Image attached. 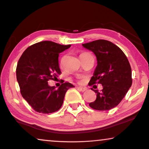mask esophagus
<instances>
[{
	"label": "esophagus",
	"instance_id": "1",
	"mask_svg": "<svg viewBox=\"0 0 149 149\" xmlns=\"http://www.w3.org/2000/svg\"><path fill=\"white\" fill-rule=\"evenodd\" d=\"M77 89H78L79 91H82V92H84L85 91H86V90H87V88H85V87H77Z\"/></svg>",
	"mask_w": 149,
	"mask_h": 149
}]
</instances>
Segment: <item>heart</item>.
Returning a JSON list of instances; mask_svg holds the SVG:
<instances>
[{
	"label": "heart",
	"instance_id": "heart-1",
	"mask_svg": "<svg viewBox=\"0 0 149 149\" xmlns=\"http://www.w3.org/2000/svg\"><path fill=\"white\" fill-rule=\"evenodd\" d=\"M84 54H86V53H82V54H81L80 55V56H82V55H83Z\"/></svg>",
	"mask_w": 149,
	"mask_h": 149
}]
</instances>
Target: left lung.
I'll return each mask as SVG.
<instances>
[{
	"label": "left lung",
	"instance_id": "left-lung-1",
	"mask_svg": "<svg viewBox=\"0 0 149 149\" xmlns=\"http://www.w3.org/2000/svg\"><path fill=\"white\" fill-rule=\"evenodd\" d=\"M94 53L97 65L89 83V86L102 85L94 102L89 104L91 109L108 111L119 104L132 84V69L127 57L119 47L107 40H96L83 44Z\"/></svg>",
	"mask_w": 149,
	"mask_h": 149
}]
</instances>
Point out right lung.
I'll return each mask as SVG.
<instances>
[{
	"mask_svg": "<svg viewBox=\"0 0 149 149\" xmlns=\"http://www.w3.org/2000/svg\"><path fill=\"white\" fill-rule=\"evenodd\" d=\"M70 46L49 40L36 42L28 47L18 61L16 76L20 92L38 113L58 111L62 107L67 90L74 87L70 83H62L58 89L48 85L49 81L61 74L59 54Z\"/></svg>",
	"mask_w": 149,
	"mask_h": 149,
	"instance_id": "obj_1",
	"label": "right lung"
}]
</instances>
